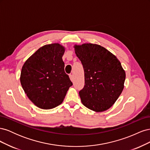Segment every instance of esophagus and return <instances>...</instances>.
<instances>
[{
  "label": "esophagus",
  "mask_w": 150,
  "mask_h": 150,
  "mask_svg": "<svg viewBox=\"0 0 150 150\" xmlns=\"http://www.w3.org/2000/svg\"><path fill=\"white\" fill-rule=\"evenodd\" d=\"M69 78H70V79H71V81H73V80H74L73 76H72V74H70V75H69Z\"/></svg>",
  "instance_id": "obj_1"
}]
</instances>
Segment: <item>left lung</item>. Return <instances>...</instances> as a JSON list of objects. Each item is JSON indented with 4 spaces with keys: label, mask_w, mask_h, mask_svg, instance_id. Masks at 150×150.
I'll use <instances>...</instances> for the list:
<instances>
[{
    "label": "left lung",
    "mask_w": 150,
    "mask_h": 150,
    "mask_svg": "<svg viewBox=\"0 0 150 150\" xmlns=\"http://www.w3.org/2000/svg\"><path fill=\"white\" fill-rule=\"evenodd\" d=\"M74 48L84 71V87L79 93L81 102L95 112L108 110L124 89L126 73L120 61L98 44H75Z\"/></svg>",
    "instance_id": "1"
}]
</instances>
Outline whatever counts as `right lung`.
<instances>
[{
    "instance_id": "right-lung-1",
    "label": "right lung",
    "mask_w": 150,
    "mask_h": 150,
    "mask_svg": "<svg viewBox=\"0 0 150 150\" xmlns=\"http://www.w3.org/2000/svg\"><path fill=\"white\" fill-rule=\"evenodd\" d=\"M66 48L59 43L46 44L30 56L22 67L20 81L34 104L50 110L61 104L72 85L62 61Z\"/></svg>"
}]
</instances>
